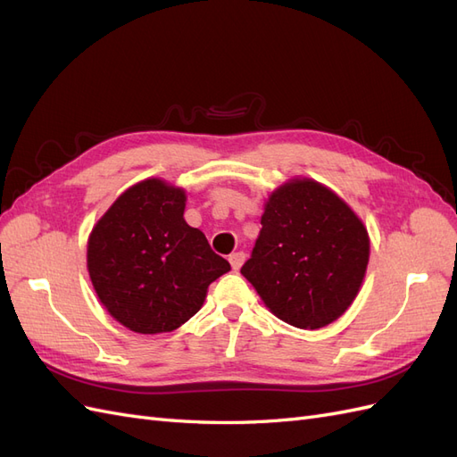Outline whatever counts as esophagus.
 Segmentation results:
<instances>
[{"mask_svg": "<svg viewBox=\"0 0 457 457\" xmlns=\"http://www.w3.org/2000/svg\"><path fill=\"white\" fill-rule=\"evenodd\" d=\"M228 261H230V267L234 270H238L242 267V262L245 261V253L244 252H234V253H230Z\"/></svg>", "mask_w": 457, "mask_h": 457, "instance_id": "34e87169", "label": "esophagus"}]
</instances>
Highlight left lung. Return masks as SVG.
Here are the masks:
<instances>
[{
    "mask_svg": "<svg viewBox=\"0 0 457 457\" xmlns=\"http://www.w3.org/2000/svg\"><path fill=\"white\" fill-rule=\"evenodd\" d=\"M242 274L265 305L301 329L331 324L364 280L370 240L362 220L337 195L311 179L274 190Z\"/></svg>",
    "mask_w": 457,
    "mask_h": 457,
    "instance_id": "obj_1",
    "label": "left lung"
}]
</instances>
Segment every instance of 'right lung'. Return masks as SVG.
Instances as JSON below:
<instances>
[{
  "instance_id": "1",
  "label": "right lung",
  "mask_w": 457,
  "mask_h": 457,
  "mask_svg": "<svg viewBox=\"0 0 457 457\" xmlns=\"http://www.w3.org/2000/svg\"><path fill=\"white\" fill-rule=\"evenodd\" d=\"M185 200V190L146 179L110 205L89 237L95 292L137 334L183 326L204 305L207 286L230 270L204 232L187 225Z\"/></svg>"
}]
</instances>
